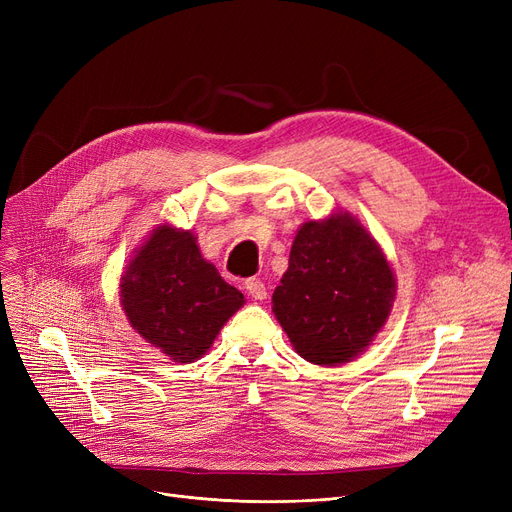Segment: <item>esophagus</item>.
Listing matches in <instances>:
<instances>
[{
    "instance_id": "34e87169",
    "label": "esophagus",
    "mask_w": 512,
    "mask_h": 512,
    "mask_svg": "<svg viewBox=\"0 0 512 512\" xmlns=\"http://www.w3.org/2000/svg\"><path fill=\"white\" fill-rule=\"evenodd\" d=\"M245 288H247V292L251 294L255 301H263L267 297V288H265V284L259 278L245 280Z\"/></svg>"
}]
</instances>
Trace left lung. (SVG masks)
Instances as JSON below:
<instances>
[{
    "label": "left lung",
    "instance_id": "obj_1",
    "mask_svg": "<svg viewBox=\"0 0 512 512\" xmlns=\"http://www.w3.org/2000/svg\"><path fill=\"white\" fill-rule=\"evenodd\" d=\"M274 313L297 353L315 365L351 361L390 315L394 276L367 230L348 213L307 222L294 236Z\"/></svg>",
    "mask_w": 512,
    "mask_h": 512
}]
</instances>
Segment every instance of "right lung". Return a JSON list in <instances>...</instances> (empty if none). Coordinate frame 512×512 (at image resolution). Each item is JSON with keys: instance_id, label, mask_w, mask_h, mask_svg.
I'll return each mask as SVG.
<instances>
[{"instance_id": "add662e5", "label": "right lung", "mask_w": 512, "mask_h": 512, "mask_svg": "<svg viewBox=\"0 0 512 512\" xmlns=\"http://www.w3.org/2000/svg\"><path fill=\"white\" fill-rule=\"evenodd\" d=\"M126 317L147 342L178 363H193L245 303L191 232L159 226L137 251L120 284Z\"/></svg>"}]
</instances>
